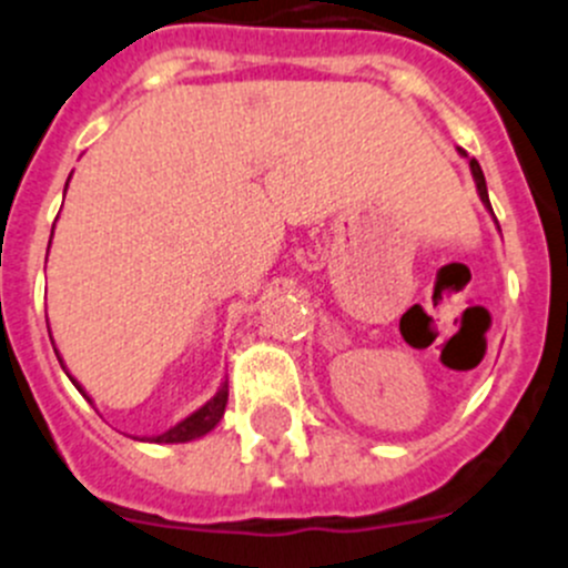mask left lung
Instances as JSON below:
<instances>
[{"mask_svg": "<svg viewBox=\"0 0 568 568\" xmlns=\"http://www.w3.org/2000/svg\"><path fill=\"white\" fill-rule=\"evenodd\" d=\"M462 151V149H458ZM462 156H467V151H462ZM469 171H473V179H475V184H477V195H480V201H483V206H486L488 212H491V204H488V190H486V176H483V171H480V165H477V160L473 156V160H469ZM494 215V212H491ZM494 223H497V217H494ZM497 229H499V223H497Z\"/></svg>", "mask_w": 568, "mask_h": 568, "instance_id": "left-lung-1", "label": "left lung"}]
</instances>
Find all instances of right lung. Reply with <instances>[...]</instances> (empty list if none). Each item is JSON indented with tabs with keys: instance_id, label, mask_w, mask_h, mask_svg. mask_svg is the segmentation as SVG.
<instances>
[{
	"instance_id": "obj_1",
	"label": "right lung",
	"mask_w": 568,
	"mask_h": 568,
	"mask_svg": "<svg viewBox=\"0 0 568 568\" xmlns=\"http://www.w3.org/2000/svg\"><path fill=\"white\" fill-rule=\"evenodd\" d=\"M65 187H69V182H65ZM49 245H52V240H49ZM49 336H52V334H49ZM54 353H58V351H54ZM60 367L65 369L63 358H60ZM65 375H69V369H65ZM69 378H71V384H74L77 389H80L82 395H85V389H82V386H80V381H77L74 375H69ZM88 400H91V397H88ZM226 400H229V384H226V381H223L221 389L215 392V397H210V400H206L204 406L199 408V412H193V414H190V417H184L182 423H176V425H173V428H168L165 434L145 436V439H140V442H154V445H179V442L201 439V436H206L212 428H215L217 423H221L223 412H226Z\"/></svg>"
}]
</instances>
